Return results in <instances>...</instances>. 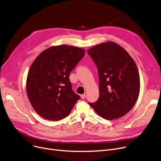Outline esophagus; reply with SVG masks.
Returning <instances> with one entry per match:
<instances>
[{
  "label": "esophagus",
  "instance_id": "1",
  "mask_svg": "<svg viewBox=\"0 0 161 161\" xmlns=\"http://www.w3.org/2000/svg\"><path fill=\"white\" fill-rule=\"evenodd\" d=\"M81 98L82 99H85V98H86V94L81 95Z\"/></svg>",
  "mask_w": 161,
  "mask_h": 161
}]
</instances>
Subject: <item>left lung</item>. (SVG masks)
Listing matches in <instances>:
<instances>
[{"label":"left lung","instance_id":"8db88e82","mask_svg":"<svg viewBox=\"0 0 161 161\" xmlns=\"http://www.w3.org/2000/svg\"><path fill=\"white\" fill-rule=\"evenodd\" d=\"M98 73L100 96L89 104L107 120L118 119L133 108L140 92V75L132 58L112 42L87 50Z\"/></svg>","mask_w":161,"mask_h":161}]
</instances>
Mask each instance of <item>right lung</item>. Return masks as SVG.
Segmentation results:
<instances>
[{
	"label": "right lung",
	"mask_w": 161,
	"mask_h": 161,
	"mask_svg": "<svg viewBox=\"0 0 161 161\" xmlns=\"http://www.w3.org/2000/svg\"><path fill=\"white\" fill-rule=\"evenodd\" d=\"M85 55L82 48L52 46L42 52L32 64L27 79V93L36 112L51 121L67 117L81 98L73 91L71 71Z\"/></svg>",
	"instance_id": "right-lung-1"
}]
</instances>
